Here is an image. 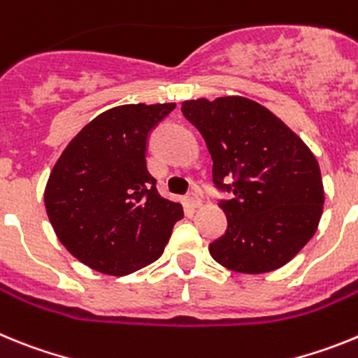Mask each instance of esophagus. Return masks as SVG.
<instances>
[{"label": "esophagus", "instance_id": "1", "mask_svg": "<svg viewBox=\"0 0 358 358\" xmlns=\"http://www.w3.org/2000/svg\"><path fill=\"white\" fill-rule=\"evenodd\" d=\"M186 201H188V204L192 208H199L202 204V201H201V197H199L197 194H195V192H192V194H188L186 195Z\"/></svg>", "mask_w": 358, "mask_h": 358}]
</instances>
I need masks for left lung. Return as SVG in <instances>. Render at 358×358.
Segmentation results:
<instances>
[{"label": "left lung", "instance_id": "1", "mask_svg": "<svg viewBox=\"0 0 358 358\" xmlns=\"http://www.w3.org/2000/svg\"><path fill=\"white\" fill-rule=\"evenodd\" d=\"M213 159V182L233 199L220 201L227 229L210 243L213 260L243 274L271 273L289 264L322 215L321 170L285 123L243 96L182 102Z\"/></svg>", "mask_w": 358, "mask_h": 358}]
</instances>
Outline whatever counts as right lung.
Listing matches in <instances>:
<instances>
[{"label":"right lung","mask_w":358,"mask_h":358,"mask_svg":"<svg viewBox=\"0 0 358 358\" xmlns=\"http://www.w3.org/2000/svg\"><path fill=\"white\" fill-rule=\"evenodd\" d=\"M176 103H131L98 115L50 173L44 206L57 238L98 273L125 276L156 262L182 206L161 197L147 169L150 132Z\"/></svg>","instance_id":"obj_1"}]
</instances>
